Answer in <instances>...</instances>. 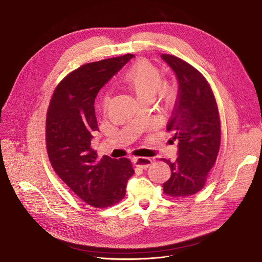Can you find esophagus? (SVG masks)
Instances as JSON below:
<instances>
[{
	"label": "esophagus",
	"instance_id": "34e87169",
	"mask_svg": "<svg viewBox=\"0 0 262 262\" xmlns=\"http://www.w3.org/2000/svg\"><path fill=\"white\" fill-rule=\"evenodd\" d=\"M133 162H134L136 167H139V168H141V169H146V168H148V166L152 163L151 159H149V158H143V157L133 158Z\"/></svg>",
	"mask_w": 262,
	"mask_h": 262
}]
</instances>
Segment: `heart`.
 Masks as SVG:
<instances>
[{
    "label": "heart",
    "instance_id": "b5f03b06",
    "mask_svg": "<svg viewBox=\"0 0 262 262\" xmlns=\"http://www.w3.org/2000/svg\"><path fill=\"white\" fill-rule=\"evenodd\" d=\"M121 80L140 101L152 99L158 92L163 98L169 99L173 93L169 84L164 83L162 71L147 60H140L129 67ZM108 102L110 95L106 94L103 98V106L106 107Z\"/></svg>",
    "mask_w": 262,
    "mask_h": 262
}]
</instances>
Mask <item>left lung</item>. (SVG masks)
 <instances>
[{"mask_svg": "<svg viewBox=\"0 0 262 262\" xmlns=\"http://www.w3.org/2000/svg\"><path fill=\"white\" fill-rule=\"evenodd\" d=\"M161 57L172 69L179 82L177 102L166 127L178 141V158L174 162L163 160L171 169L163 191L169 196L184 198L199 192L206 184L220 150L221 120L213 92L199 71L177 56Z\"/></svg>", "mask_w": 262, "mask_h": 262, "instance_id": "obj_1", "label": "left lung"}]
</instances>
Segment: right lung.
<instances>
[{
	"label": "right lung",
	"mask_w": 262,
	"mask_h": 262,
	"mask_svg": "<svg viewBox=\"0 0 262 262\" xmlns=\"http://www.w3.org/2000/svg\"><path fill=\"white\" fill-rule=\"evenodd\" d=\"M133 57L95 61L71 72L56 86L47 113L46 143L53 169L79 199L96 208L121 201L135 172L128 159L103 156L98 160L91 148L93 134L98 130L95 98Z\"/></svg>",
	"instance_id": "add662e5"
}]
</instances>
